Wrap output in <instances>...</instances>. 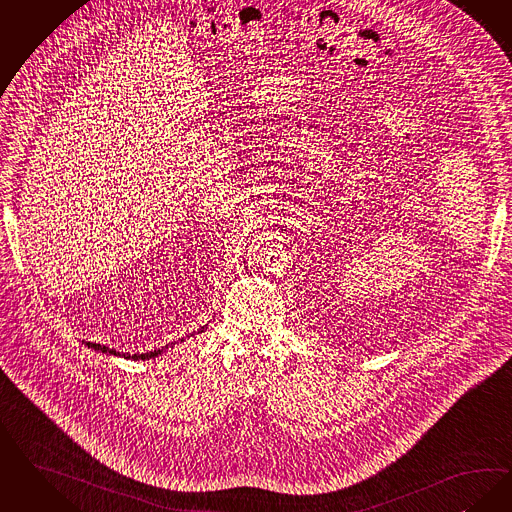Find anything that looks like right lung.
<instances>
[{"label":"right lung","instance_id":"1","mask_svg":"<svg viewBox=\"0 0 512 512\" xmlns=\"http://www.w3.org/2000/svg\"><path fill=\"white\" fill-rule=\"evenodd\" d=\"M183 341V339H181ZM87 347L95 348V350H101V352H108V354H120V352H116V350H112L110 347H104V345H97V343H87ZM167 347H173V343H169ZM164 350V347H162ZM162 350H152V352H144V354H129L127 358H133V360H148V358H154V356H158ZM122 356H125L122 352Z\"/></svg>","mask_w":512,"mask_h":512}]
</instances>
